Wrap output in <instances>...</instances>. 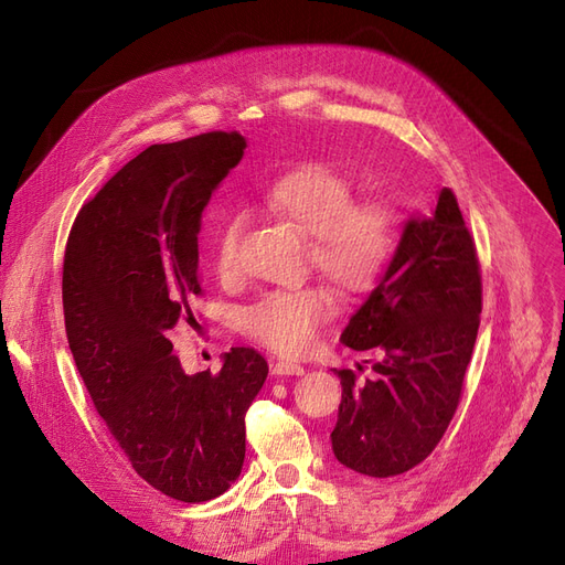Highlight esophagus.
Wrapping results in <instances>:
<instances>
[{"instance_id": "34e87169", "label": "esophagus", "mask_w": 565, "mask_h": 565, "mask_svg": "<svg viewBox=\"0 0 565 565\" xmlns=\"http://www.w3.org/2000/svg\"><path fill=\"white\" fill-rule=\"evenodd\" d=\"M302 372H305V367L296 361L279 359V361L271 363V374H302Z\"/></svg>"}]
</instances>
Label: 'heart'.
<instances>
[{"label":"heart","instance_id":"obj_1","mask_svg":"<svg viewBox=\"0 0 565 565\" xmlns=\"http://www.w3.org/2000/svg\"><path fill=\"white\" fill-rule=\"evenodd\" d=\"M347 177L323 162H305L284 172L263 191V202L277 218L309 237V258L323 277L347 294H363L388 267L398 230L382 202H353ZM242 221L221 227L216 267L235 269ZM335 315V298L323 286L275 288L242 311V328L263 347L298 353L315 342L319 328Z\"/></svg>","mask_w":565,"mask_h":565}]
</instances>
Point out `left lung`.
<instances>
[{
  "mask_svg": "<svg viewBox=\"0 0 565 565\" xmlns=\"http://www.w3.org/2000/svg\"><path fill=\"white\" fill-rule=\"evenodd\" d=\"M482 279L475 242L449 188L430 216L412 214L393 258L342 330L353 351H374V377L340 370L342 403L330 433L349 470L393 477L419 466L443 440L470 363Z\"/></svg>",
  "mask_w": 565,
  "mask_h": 565,
  "instance_id": "8db88e82",
  "label": "left lung"
}]
</instances>
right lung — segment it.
Listing matches in <instances>:
<instances>
[{"instance_id":"obj_1","label":"right lung","mask_w":565,"mask_h":565,"mask_svg":"<svg viewBox=\"0 0 565 565\" xmlns=\"http://www.w3.org/2000/svg\"><path fill=\"white\" fill-rule=\"evenodd\" d=\"M246 139L206 132L153 143L81 209L62 269L76 370L132 468L181 503L230 489L244 466V414L267 377L235 347L218 374L185 372L167 338L202 296V212Z\"/></svg>"}]
</instances>
